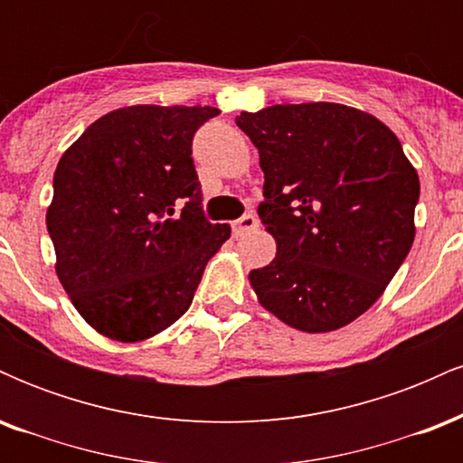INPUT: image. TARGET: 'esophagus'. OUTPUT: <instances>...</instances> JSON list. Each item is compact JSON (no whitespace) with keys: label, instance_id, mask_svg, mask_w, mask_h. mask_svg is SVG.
Returning <instances> with one entry per match:
<instances>
[{"label":"esophagus","instance_id":"esophagus-1","mask_svg":"<svg viewBox=\"0 0 463 463\" xmlns=\"http://www.w3.org/2000/svg\"><path fill=\"white\" fill-rule=\"evenodd\" d=\"M257 228H259V220L254 215H243L241 220L232 222V232H235V237L246 235V232L257 231Z\"/></svg>","mask_w":463,"mask_h":463}]
</instances>
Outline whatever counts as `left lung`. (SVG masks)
I'll use <instances>...</instances> for the list:
<instances>
[{
    "mask_svg": "<svg viewBox=\"0 0 463 463\" xmlns=\"http://www.w3.org/2000/svg\"><path fill=\"white\" fill-rule=\"evenodd\" d=\"M259 150V206L276 257L248 274L287 326L328 333L381 298L416 237L418 172L381 119L335 102L237 117Z\"/></svg>",
    "mask_w": 463,
    "mask_h": 463,
    "instance_id": "left-lung-1",
    "label": "left lung"
}]
</instances>
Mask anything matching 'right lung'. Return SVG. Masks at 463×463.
I'll list each match as a JSON object with an SVG mask.
<instances>
[{
  "label": "right lung",
  "mask_w": 463,
  "mask_h": 463,
  "mask_svg": "<svg viewBox=\"0 0 463 463\" xmlns=\"http://www.w3.org/2000/svg\"><path fill=\"white\" fill-rule=\"evenodd\" d=\"M217 113L156 104L110 110L58 161L45 215L56 276L104 337L135 344L172 326L231 237V226L202 215L191 158L195 130Z\"/></svg>",
  "instance_id": "obj_1"
}]
</instances>
